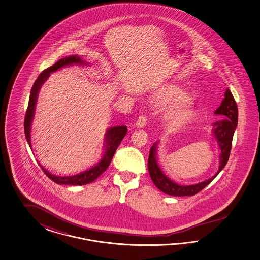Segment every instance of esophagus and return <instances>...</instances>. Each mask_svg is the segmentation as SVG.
<instances>
[{
  "label": "esophagus",
  "mask_w": 260,
  "mask_h": 260,
  "mask_svg": "<svg viewBox=\"0 0 260 260\" xmlns=\"http://www.w3.org/2000/svg\"><path fill=\"white\" fill-rule=\"evenodd\" d=\"M147 116L146 115H141V116H139L138 119H137V121H136V124H135V126H137V127H144V126L147 125Z\"/></svg>",
  "instance_id": "34e87169"
}]
</instances>
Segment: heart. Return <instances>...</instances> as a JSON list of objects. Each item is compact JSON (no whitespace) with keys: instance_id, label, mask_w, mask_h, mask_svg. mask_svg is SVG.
<instances>
[{"instance_id":"heart-1","label":"heart","mask_w":260,"mask_h":260,"mask_svg":"<svg viewBox=\"0 0 260 260\" xmlns=\"http://www.w3.org/2000/svg\"><path fill=\"white\" fill-rule=\"evenodd\" d=\"M161 101L175 107L168 113V119L175 124H183L192 118V111L186 107L189 104V97L181 89H172L161 96Z\"/></svg>"}]
</instances>
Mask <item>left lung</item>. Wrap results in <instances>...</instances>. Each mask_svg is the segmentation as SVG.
I'll use <instances>...</instances> for the list:
<instances>
[{
	"instance_id": "8db88e82",
	"label": "left lung",
	"mask_w": 260,
	"mask_h": 260,
	"mask_svg": "<svg viewBox=\"0 0 260 260\" xmlns=\"http://www.w3.org/2000/svg\"><path fill=\"white\" fill-rule=\"evenodd\" d=\"M214 113L221 115L223 119L213 124V137L217 142L218 148L220 150V155H219L220 165L217 173H215L212 178H209L208 180L193 184V185H189V186H183L175 183L163 173V171L158 165L157 154H156L158 142L152 145L150 150L149 161H148L149 173L154 185L166 194L173 196V197L194 196L213 181V179L217 176V174L220 173L223 168L227 164L230 153H231V149H232L233 136L237 126V119H238L237 105L229 88L226 89L224 99L222 100L219 108L214 111Z\"/></svg>"
}]
</instances>
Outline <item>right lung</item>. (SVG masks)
Listing matches in <instances>:
<instances>
[{
    "label": "right lung",
    "instance_id": "1",
    "mask_svg": "<svg viewBox=\"0 0 260 260\" xmlns=\"http://www.w3.org/2000/svg\"><path fill=\"white\" fill-rule=\"evenodd\" d=\"M72 64L86 66L88 63L87 62H84L80 57H78V55L68 56L66 58L59 60L53 66L47 68V70L43 71L38 76V78L36 79L33 87H32L31 91H30L28 107H27V110L25 112V117H24V134H25L26 141L28 143L30 148H31L30 131H31L32 120L34 117V112H35L36 102H37V97H38L40 88L42 87V85L47 81L51 72H55L56 71L62 69L63 67L72 66ZM126 132H127V128L126 126H112L109 129H107V132L105 134L106 136H105V145H104L105 152H104L102 159L94 167L88 169L87 171H84L83 173L71 175V176H60V175H55V174L49 173L43 166H41V168H42L43 172L47 174L48 178H50L52 181L55 182L57 184H60V185L82 186V185L91 183V182L94 181L96 178H98L108 169V167L110 166V162H111V159L113 157L122 139L125 137Z\"/></svg>",
    "mask_w": 260,
    "mask_h": 260
}]
</instances>
